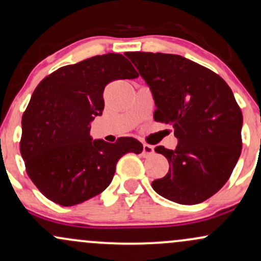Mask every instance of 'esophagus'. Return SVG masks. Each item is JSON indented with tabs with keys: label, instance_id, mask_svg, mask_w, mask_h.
<instances>
[{
	"label": "esophagus",
	"instance_id": "34e87169",
	"mask_svg": "<svg viewBox=\"0 0 261 261\" xmlns=\"http://www.w3.org/2000/svg\"><path fill=\"white\" fill-rule=\"evenodd\" d=\"M154 153V147L151 145H147V143H143V148H142V154L145 155V157H147V155H151Z\"/></svg>",
	"mask_w": 261,
	"mask_h": 261
}]
</instances>
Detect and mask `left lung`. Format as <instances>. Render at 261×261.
I'll return each mask as SVG.
<instances>
[{
	"label": "left lung",
	"instance_id": "1",
	"mask_svg": "<svg viewBox=\"0 0 261 261\" xmlns=\"http://www.w3.org/2000/svg\"><path fill=\"white\" fill-rule=\"evenodd\" d=\"M155 104L154 120L174 127L175 149L154 151L169 162L166 176L152 188L181 205L200 203L228 180L242 151L243 115L232 89L217 73L162 53H126Z\"/></svg>",
	"mask_w": 261,
	"mask_h": 261
}]
</instances>
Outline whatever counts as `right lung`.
I'll use <instances>...</instances> for the list:
<instances>
[{
    "mask_svg": "<svg viewBox=\"0 0 261 261\" xmlns=\"http://www.w3.org/2000/svg\"><path fill=\"white\" fill-rule=\"evenodd\" d=\"M136 77L126 58L106 54L60 67L39 83L23 114L20 154L44 196L61 206L87 201L109 187L122 155L142 152L133 137L109 143L89 135L108 83Z\"/></svg>",
    "mask_w": 261,
    "mask_h": 261,
    "instance_id": "add662e5",
    "label": "right lung"
}]
</instances>
